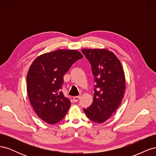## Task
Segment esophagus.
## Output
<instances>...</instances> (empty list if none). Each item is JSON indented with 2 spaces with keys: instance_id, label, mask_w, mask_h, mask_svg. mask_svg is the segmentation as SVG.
<instances>
[{
  "instance_id": "esophagus-1",
  "label": "esophagus",
  "mask_w": 156,
  "mask_h": 156,
  "mask_svg": "<svg viewBox=\"0 0 156 156\" xmlns=\"http://www.w3.org/2000/svg\"><path fill=\"white\" fill-rule=\"evenodd\" d=\"M79 98H80V96H74L73 97V100H74V101H77L79 100Z\"/></svg>"
}]
</instances>
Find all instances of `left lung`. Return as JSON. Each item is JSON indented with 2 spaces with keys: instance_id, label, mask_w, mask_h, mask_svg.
I'll return each mask as SVG.
<instances>
[{
  "instance_id": "obj_1",
  "label": "left lung",
  "mask_w": 156,
  "mask_h": 156,
  "mask_svg": "<svg viewBox=\"0 0 156 156\" xmlns=\"http://www.w3.org/2000/svg\"><path fill=\"white\" fill-rule=\"evenodd\" d=\"M88 60L96 85L92 104L83 111L90 120L101 124L115 112L124 96V72L117 56L105 49H83Z\"/></svg>"
}]
</instances>
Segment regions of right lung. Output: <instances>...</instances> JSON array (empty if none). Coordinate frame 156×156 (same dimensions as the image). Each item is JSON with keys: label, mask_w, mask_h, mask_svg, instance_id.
Wrapping results in <instances>:
<instances>
[{"label": "right lung", "mask_w": 156, "mask_h": 156, "mask_svg": "<svg viewBox=\"0 0 156 156\" xmlns=\"http://www.w3.org/2000/svg\"><path fill=\"white\" fill-rule=\"evenodd\" d=\"M83 56L77 50L58 49L34 60L27 76V93L33 109L49 124L62 120L71 105L61 89L64 75Z\"/></svg>", "instance_id": "1"}]
</instances>
